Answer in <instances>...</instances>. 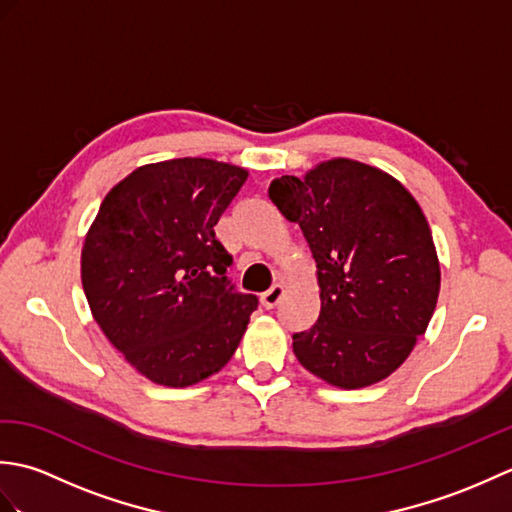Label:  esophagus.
Returning <instances> with one entry per match:
<instances>
[{
  "label": "esophagus",
  "mask_w": 512,
  "mask_h": 512,
  "mask_svg": "<svg viewBox=\"0 0 512 512\" xmlns=\"http://www.w3.org/2000/svg\"><path fill=\"white\" fill-rule=\"evenodd\" d=\"M281 297H284V286L275 284L273 288L266 290L264 295H262V306H264L266 310H273V308L277 306V303L281 301Z\"/></svg>",
  "instance_id": "esophagus-1"
}]
</instances>
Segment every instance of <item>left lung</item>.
I'll return each instance as SVG.
<instances>
[{"label":"left lung","mask_w":512,"mask_h":512,"mask_svg":"<svg viewBox=\"0 0 512 512\" xmlns=\"http://www.w3.org/2000/svg\"><path fill=\"white\" fill-rule=\"evenodd\" d=\"M268 198L299 224L317 262L321 312L292 334L299 363L343 389L374 385L405 363L436 310L440 264L418 202L389 173L334 158Z\"/></svg>","instance_id":"obj_1"}]
</instances>
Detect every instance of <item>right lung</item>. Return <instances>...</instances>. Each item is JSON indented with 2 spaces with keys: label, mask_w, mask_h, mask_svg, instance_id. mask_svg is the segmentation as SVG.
<instances>
[{
  "label": "right lung",
  "mask_w": 512,
  "mask_h": 512,
  "mask_svg": "<svg viewBox=\"0 0 512 512\" xmlns=\"http://www.w3.org/2000/svg\"><path fill=\"white\" fill-rule=\"evenodd\" d=\"M246 178L209 158L138 167L90 226L81 279L94 321L151 383L189 387L220 372L257 310L226 277L233 257L213 231Z\"/></svg>",
  "instance_id": "obj_1"
}]
</instances>
